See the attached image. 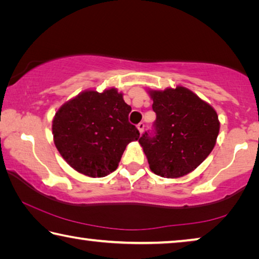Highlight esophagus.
Segmentation results:
<instances>
[{"mask_svg": "<svg viewBox=\"0 0 259 259\" xmlns=\"http://www.w3.org/2000/svg\"><path fill=\"white\" fill-rule=\"evenodd\" d=\"M137 128H138V130H139V133L142 134L143 131H144V128H145V123H144V122H140V123L137 124Z\"/></svg>", "mask_w": 259, "mask_h": 259, "instance_id": "obj_1", "label": "esophagus"}]
</instances>
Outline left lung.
<instances>
[{"mask_svg": "<svg viewBox=\"0 0 259 259\" xmlns=\"http://www.w3.org/2000/svg\"><path fill=\"white\" fill-rule=\"evenodd\" d=\"M150 95L156 119L138 142L157 176H185L211 153L219 133L217 113L184 87Z\"/></svg>", "mask_w": 259, "mask_h": 259, "instance_id": "obj_1", "label": "left lung"}]
</instances>
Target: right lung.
<instances>
[{
    "label": "right lung",
    "mask_w": 259,
    "mask_h": 259,
    "mask_svg": "<svg viewBox=\"0 0 259 259\" xmlns=\"http://www.w3.org/2000/svg\"><path fill=\"white\" fill-rule=\"evenodd\" d=\"M131 107L116 89L84 91L59 108L52 122L55 145L65 161L89 177L116 170L139 131L129 122Z\"/></svg>",
    "instance_id": "1"
}]
</instances>
